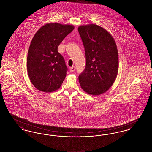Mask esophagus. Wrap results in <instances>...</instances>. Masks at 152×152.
<instances>
[{"label":"esophagus","instance_id":"obj_1","mask_svg":"<svg viewBox=\"0 0 152 152\" xmlns=\"http://www.w3.org/2000/svg\"><path fill=\"white\" fill-rule=\"evenodd\" d=\"M75 69H76V68H75V66H72V67H71V68H69V71H70V72H74V71H75Z\"/></svg>","mask_w":152,"mask_h":152}]
</instances>
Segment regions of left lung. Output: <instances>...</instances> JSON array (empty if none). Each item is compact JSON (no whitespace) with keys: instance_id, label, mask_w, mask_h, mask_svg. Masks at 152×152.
<instances>
[{"instance_id":"obj_1","label":"left lung","mask_w":152,"mask_h":152,"mask_svg":"<svg viewBox=\"0 0 152 152\" xmlns=\"http://www.w3.org/2000/svg\"><path fill=\"white\" fill-rule=\"evenodd\" d=\"M85 48L86 66L79 76L80 85L89 94L98 96L113 85L118 69V54L111 34L100 26L90 24L78 27Z\"/></svg>"}]
</instances>
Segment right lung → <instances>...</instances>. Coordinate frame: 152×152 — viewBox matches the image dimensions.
Listing matches in <instances>:
<instances>
[{"instance_id":"add662e5","label":"right lung","mask_w":152,"mask_h":152,"mask_svg":"<svg viewBox=\"0 0 152 152\" xmlns=\"http://www.w3.org/2000/svg\"><path fill=\"white\" fill-rule=\"evenodd\" d=\"M71 24H45L33 37L28 52L27 67L29 80L40 91L54 92L61 87L67 67L58 48L74 29Z\"/></svg>"}]
</instances>
